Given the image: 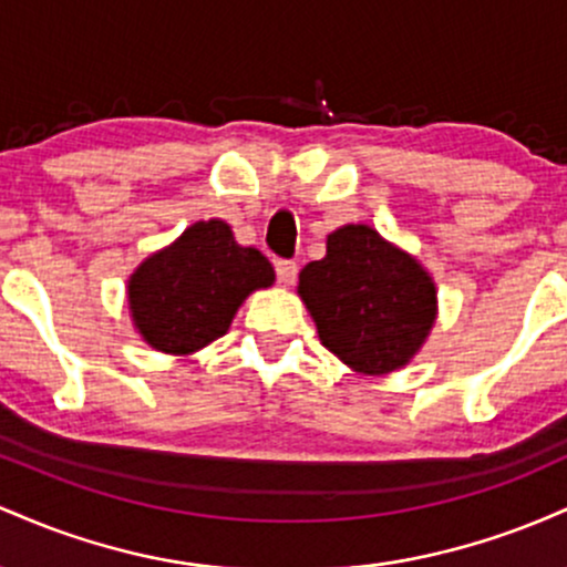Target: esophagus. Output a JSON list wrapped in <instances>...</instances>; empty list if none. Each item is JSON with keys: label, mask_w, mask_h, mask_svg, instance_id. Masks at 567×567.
<instances>
[{"label": "esophagus", "mask_w": 567, "mask_h": 567, "mask_svg": "<svg viewBox=\"0 0 567 567\" xmlns=\"http://www.w3.org/2000/svg\"><path fill=\"white\" fill-rule=\"evenodd\" d=\"M275 269H277V279H279V282H282V285H292V282H296V275H298L296 261H277Z\"/></svg>", "instance_id": "esophagus-1"}]
</instances>
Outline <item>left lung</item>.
Instances as JSON below:
<instances>
[{"label": "left lung", "instance_id": "1", "mask_svg": "<svg viewBox=\"0 0 567 567\" xmlns=\"http://www.w3.org/2000/svg\"><path fill=\"white\" fill-rule=\"evenodd\" d=\"M298 296L322 347L365 375L405 368L437 317V290L424 266L365 224L328 234L322 261L298 275Z\"/></svg>", "mask_w": 567, "mask_h": 567}]
</instances>
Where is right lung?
I'll use <instances>...</instances> for the list:
<instances>
[{
    "instance_id": "add662e5",
    "label": "right lung",
    "mask_w": 567,
    "mask_h": 567,
    "mask_svg": "<svg viewBox=\"0 0 567 567\" xmlns=\"http://www.w3.org/2000/svg\"><path fill=\"white\" fill-rule=\"evenodd\" d=\"M275 269L256 247L234 243L229 224L188 226L133 271L127 301L143 341L165 354H192L229 330L252 290L269 288Z\"/></svg>"
}]
</instances>
